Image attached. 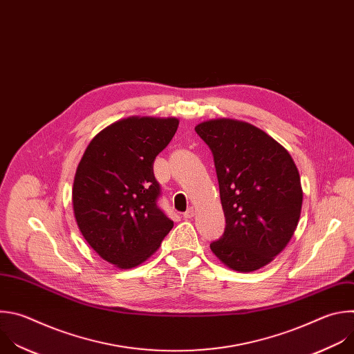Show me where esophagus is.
<instances>
[{
  "label": "esophagus",
  "instance_id": "obj_1",
  "mask_svg": "<svg viewBox=\"0 0 354 354\" xmlns=\"http://www.w3.org/2000/svg\"><path fill=\"white\" fill-rule=\"evenodd\" d=\"M194 215H195V210H194V207H188V209L184 212L183 218H184V219H192V218H194Z\"/></svg>",
  "mask_w": 354,
  "mask_h": 354
}]
</instances>
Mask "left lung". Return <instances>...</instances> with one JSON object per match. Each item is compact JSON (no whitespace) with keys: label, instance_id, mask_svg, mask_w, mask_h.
<instances>
[{"label":"left lung","instance_id":"8db88e82","mask_svg":"<svg viewBox=\"0 0 354 354\" xmlns=\"http://www.w3.org/2000/svg\"><path fill=\"white\" fill-rule=\"evenodd\" d=\"M214 155L226 218L210 250L226 266L252 272L288 245L297 227L303 189L290 153L252 124L218 118L195 127Z\"/></svg>","mask_w":354,"mask_h":354}]
</instances>
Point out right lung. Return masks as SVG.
Here are the masks:
<instances>
[{"label":"right lung","instance_id":"obj_1","mask_svg":"<svg viewBox=\"0 0 354 354\" xmlns=\"http://www.w3.org/2000/svg\"><path fill=\"white\" fill-rule=\"evenodd\" d=\"M178 127L174 117H128L100 131L75 173L73 205L88 244L107 262L129 269L160 247L174 223L158 207L156 156Z\"/></svg>","mask_w":354,"mask_h":354}]
</instances>
